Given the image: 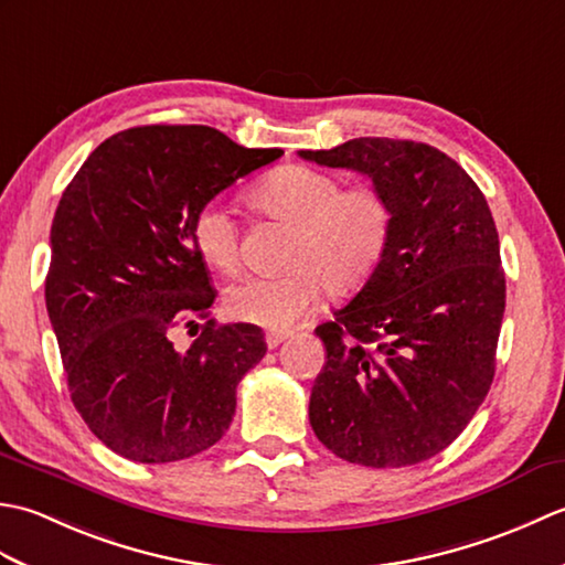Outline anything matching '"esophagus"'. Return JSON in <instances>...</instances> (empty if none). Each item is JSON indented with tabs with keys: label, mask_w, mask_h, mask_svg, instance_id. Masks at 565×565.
Instances as JSON below:
<instances>
[{
	"label": "esophagus",
	"mask_w": 565,
	"mask_h": 565,
	"mask_svg": "<svg viewBox=\"0 0 565 565\" xmlns=\"http://www.w3.org/2000/svg\"><path fill=\"white\" fill-rule=\"evenodd\" d=\"M286 338H289V332H267V347L269 350H274V347H279Z\"/></svg>",
	"instance_id": "esophagus-1"
}]
</instances>
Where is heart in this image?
<instances>
[{
    "mask_svg": "<svg viewBox=\"0 0 565 565\" xmlns=\"http://www.w3.org/2000/svg\"><path fill=\"white\" fill-rule=\"evenodd\" d=\"M249 203L271 221L291 225L284 274L245 276L225 291V313L237 322L284 332L316 306L320 289L350 296L381 267L393 233V203L374 184L347 186L340 177L306 164L276 167L252 186ZM191 239L211 269L233 274L239 227L221 203H203Z\"/></svg>",
    "mask_w": 565,
    "mask_h": 565,
    "instance_id": "b5f03b06",
    "label": "heart"
}]
</instances>
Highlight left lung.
Listing matches in <instances>:
<instances>
[{"label": "left lung", "instance_id": "left-lung-1", "mask_svg": "<svg viewBox=\"0 0 565 565\" xmlns=\"http://www.w3.org/2000/svg\"><path fill=\"white\" fill-rule=\"evenodd\" d=\"M298 154L366 174L393 203L381 267L316 328L328 362L310 391V427L350 463L431 459L495 376L505 271L493 213L463 167L425 142L354 138Z\"/></svg>", "mask_w": 565, "mask_h": 565}]
</instances>
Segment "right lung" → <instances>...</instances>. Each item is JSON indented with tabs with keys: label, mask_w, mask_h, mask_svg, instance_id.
Listing matches in <instances>:
<instances>
[{
	"label": "right lung",
	"mask_w": 565,
	"mask_h": 565,
	"mask_svg": "<svg viewBox=\"0 0 565 565\" xmlns=\"http://www.w3.org/2000/svg\"><path fill=\"white\" fill-rule=\"evenodd\" d=\"M281 154L209 126H138L106 138L63 191L47 318L72 403L124 459H189L231 427L237 383L267 354L262 330L211 318L186 353L169 334L209 318L215 298L191 239L196 211Z\"/></svg>",
	"instance_id": "right-lung-1"
}]
</instances>
